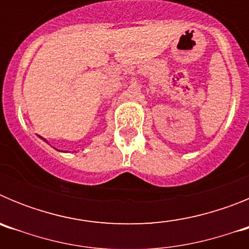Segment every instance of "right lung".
Wrapping results in <instances>:
<instances>
[{
	"label": "right lung",
	"mask_w": 249,
	"mask_h": 249,
	"mask_svg": "<svg viewBox=\"0 0 249 249\" xmlns=\"http://www.w3.org/2000/svg\"><path fill=\"white\" fill-rule=\"evenodd\" d=\"M41 138H42V137H41ZM43 140H45V138H43Z\"/></svg>",
	"instance_id": "right-lung-1"
}]
</instances>
